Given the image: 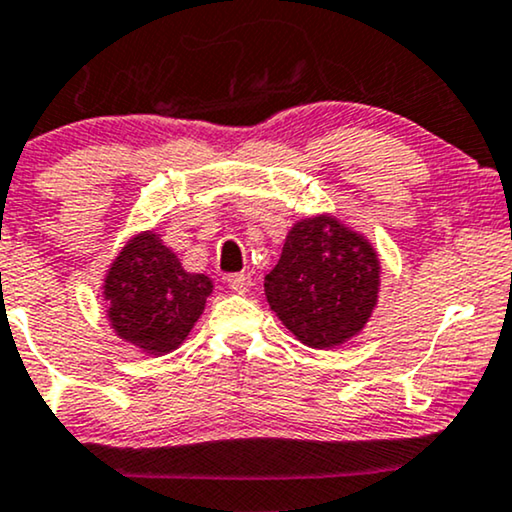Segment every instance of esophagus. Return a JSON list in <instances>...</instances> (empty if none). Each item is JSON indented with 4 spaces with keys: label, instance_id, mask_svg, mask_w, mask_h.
Segmentation results:
<instances>
[{
    "label": "esophagus",
    "instance_id": "esophagus-1",
    "mask_svg": "<svg viewBox=\"0 0 512 512\" xmlns=\"http://www.w3.org/2000/svg\"><path fill=\"white\" fill-rule=\"evenodd\" d=\"M226 283H229V288L234 290V293L243 295L245 290L250 288L252 278H250V274H229V276H226Z\"/></svg>",
    "mask_w": 512,
    "mask_h": 512
}]
</instances>
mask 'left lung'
<instances>
[{"mask_svg":"<svg viewBox=\"0 0 512 512\" xmlns=\"http://www.w3.org/2000/svg\"><path fill=\"white\" fill-rule=\"evenodd\" d=\"M378 293L373 243L328 212L290 226L276 267L264 276L271 312L314 349L340 347L364 331Z\"/></svg>","mask_w":512,"mask_h":512,"instance_id":"left-lung-1","label":"left lung"}]
</instances>
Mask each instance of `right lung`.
<instances>
[{
  "instance_id": "add662e5",
  "label": "right lung",
  "mask_w": 512,
  "mask_h": 512,
  "mask_svg": "<svg viewBox=\"0 0 512 512\" xmlns=\"http://www.w3.org/2000/svg\"><path fill=\"white\" fill-rule=\"evenodd\" d=\"M212 290V278L181 267L155 229L129 238L103 278L115 335L153 357L174 352L189 338Z\"/></svg>"
}]
</instances>
